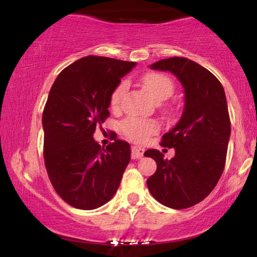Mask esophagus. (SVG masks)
<instances>
[{"label": "esophagus", "mask_w": 257, "mask_h": 257, "mask_svg": "<svg viewBox=\"0 0 257 257\" xmlns=\"http://www.w3.org/2000/svg\"><path fill=\"white\" fill-rule=\"evenodd\" d=\"M144 152L145 150L140 146H133L132 147V159H139L144 156Z\"/></svg>", "instance_id": "esophagus-1"}]
</instances>
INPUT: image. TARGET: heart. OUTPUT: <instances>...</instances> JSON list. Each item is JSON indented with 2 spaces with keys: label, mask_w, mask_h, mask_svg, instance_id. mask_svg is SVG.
<instances>
[{
  "label": "heart",
  "mask_w": 257,
  "mask_h": 257,
  "mask_svg": "<svg viewBox=\"0 0 257 257\" xmlns=\"http://www.w3.org/2000/svg\"><path fill=\"white\" fill-rule=\"evenodd\" d=\"M143 86L149 96L156 101L165 100L173 93V83L166 76L160 73H149L143 78ZM125 91V84H120L117 89L113 91L111 96V106L115 108L120 103L121 96ZM121 131L125 136L136 142H144L158 131V125L153 120H146V119H136L128 118L121 121Z\"/></svg>",
  "instance_id": "obj_1"
}]
</instances>
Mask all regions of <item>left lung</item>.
<instances>
[{
	"label": "left lung",
	"mask_w": 257,
	"mask_h": 257,
	"mask_svg": "<svg viewBox=\"0 0 257 257\" xmlns=\"http://www.w3.org/2000/svg\"><path fill=\"white\" fill-rule=\"evenodd\" d=\"M150 69L170 71L184 87V110L161 145L175 150L171 160L158 150L144 156L156 160L147 179L153 198L164 206L184 209L202 201L215 187L226 164L230 120L226 93L215 76L184 57L161 59Z\"/></svg>",
	"instance_id": "8db88e82"
}]
</instances>
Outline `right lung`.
<instances>
[{
    "label": "right lung",
    "instance_id": "add662e5",
    "mask_svg": "<svg viewBox=\"0 0 257 257\" xmlns=\"http://www.w3.org/2000/svg\"><path fill=\"white\" fill-rule=\"evenodd\" d=\"M137 65L86 56L56 78L45 104L44 161L57 194L75 208L91 210L113 198L131 160V146L115 139L101 147L93 138L108 117L111 96Z\"/></svg>",
    "mask_w": 257,
    "mask_h": 257
}]
</instances>
